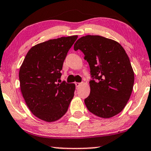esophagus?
Instances as JSON below:
<instances>
[{"mask_svg": "<svg viewBox=\"0 0 151 151\" xmlns=\"http://www.w3.org/2000/svg\"><path fill=\"white\" fill-rule=\"evenodd\" d=\"M75 84L76 87H79V86L82 84V83H80V82H75Z\"/></svg>", "mask_w": 151, "mask_h": 151, "instance_id": "1", "label": "esophagus"}]
</instances>
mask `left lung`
Wrapping results in <instances>:
<instances>
[{
  "mask_svg": "<svg viewBox=\"0 0 151 151\" xmlns=\"http://www.w3.org/2000/svg\"><path fill=\"white\" fill-rule=\"evenodd\" d=\"M90 67L91 92L84 100L93 114L109 118L120 113L133 91L134 73L120 44L100 36H83L74 45Z\"/></svg>",
  "mask_w": 151,
  "mask_h": 151,
  "instance_id": "1",
  "label": "left lung"
}]
</instances>
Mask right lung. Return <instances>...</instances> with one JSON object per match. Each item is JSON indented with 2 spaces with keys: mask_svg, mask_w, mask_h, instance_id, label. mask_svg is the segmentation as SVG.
<instances>
[{
  "mask_svg": "<svg viewBox=\"0 0 151 151\" xmlns=\"http://www.w3.org/2000/svg\"><path fill=\"white\" fill-rule=\"evenodd\" d=\"M77 36L40 43L27 53L19 71L20 89L28 108L37 117L54 122L67 113L74 84L60 82L63 65Z\"/></svg>",
  "mask_w": 151,
  "mask_h": 151,
  "instance_id": "add662e5",
  "label": "right lung"
}]
</instances>
